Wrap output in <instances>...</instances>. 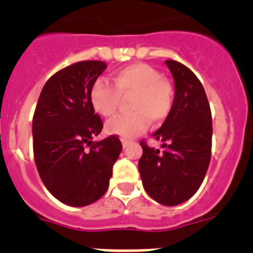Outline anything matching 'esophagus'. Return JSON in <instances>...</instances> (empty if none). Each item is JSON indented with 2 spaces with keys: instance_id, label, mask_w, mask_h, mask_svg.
Segmentation results:
<instances>
[{
  "instance_id": "obj_1",
  "label": "esophagus",
  "mask_w": 253,
  "mask_h": 253,
  "mask_svg": "<svg viewBox=\"0 0 253 253\" xmlns=\"http://www.w3.org/2000/svg\"><path fill=\"white\" fill-rule=\"evenodd\" d=\"M122 143H123V147H128L129 143H130V139H126V138H122Z\"/></svg>"
}]
</instances>
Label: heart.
Instances as JSON below:
<instances>
[{
	"label": "heart",
	"instance_id": "obj_1",
	"mask_svg": "<svg viewBox=\"0 0 253 253\" xmlns=\"http://www.w3.org/2000/svg\"><path fill=\"white\" fill-rule=\"evenodd\" d=\"M114 86L106 78L95 80L90 88V102L101 116L114 115L120 97H129L128 115L106 123L107 133L122 138L135 137L147 129L149 120L158 124L169 116L173 102V88L157 69L146 63H134L113 73Z\"/></svg>",
	"mask_w": 253,
	"mask_h": 253
}]
</instances>
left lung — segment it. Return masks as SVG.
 Instances as JSON below:
<instances>
[{
  "label": "left lung",
  "instance_id": "left-lung-1",
  "mask_svg": "<svg viewBox=\"0 0 253 253\" xmlns=\"http://www.w3.org/2000/svg\"><path fill=\"white\" fill-rule=\"evenodd\" d=\"M175 96L171 111L153 138L162 151L140 142L138 169L143 187L153 200L173 207L189 200L202 185L211 154V113L204 87L187 67L166 60Z\"/></svg>",
  "mask_w": 253,
  "mask_h": 253
}]
</instances>
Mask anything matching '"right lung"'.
<instances>
[{
	"label": "right lung",
	"mask_w": 253,
	"mask_h": 253,
	"mask_svg": "<svg viewBox=\"0 0 253 253\" xmlns=\"http://www.w3.org/2000/svg\"><path fill=\"white\" fill-rule=\"evenodd\" d=\"M84 60L49 78L33 118V148L39 176L49 193L69 207L97 202L109 187L123 146L110 135L95 140L102 122L90 102L93 81L106 68Z\"/></svg>",
	"instance_id": "obj_1"
}]
</instances>
